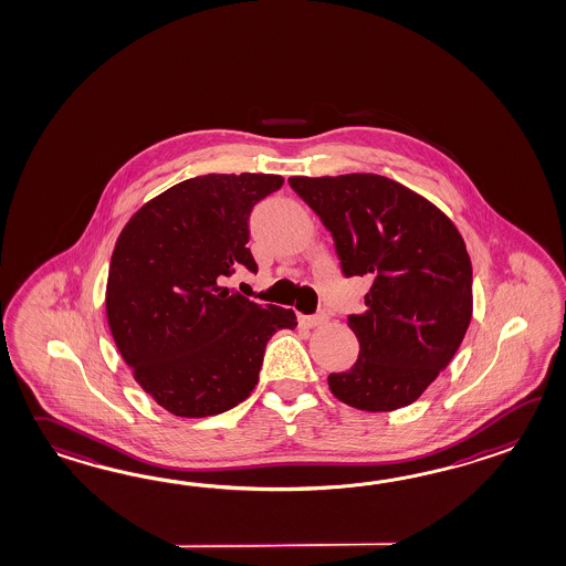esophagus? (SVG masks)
Segmentation results:
<instances>
[{
	"instance_id": "1",
	"label": "esophagus",
	"mask_w": 566,
	"mask_h": 566,
	"mask_svg": "<svg viewBox=\"0 0 566 566\" xmlns=\"http://www.w3.org/2000/svg\"><path fill=\"white\" fill-rule=\"evenodd\" d=\"M327 323V314H302L298 316V325L302 328H314Z\"/></svg>"
}]
</instances>
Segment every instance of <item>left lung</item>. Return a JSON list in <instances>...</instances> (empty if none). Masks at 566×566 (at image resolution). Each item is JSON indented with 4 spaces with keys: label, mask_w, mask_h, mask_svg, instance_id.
<instances>
[{
    "label": "left lung",
    "mask_w": 566,
    "mask_h": 566,
    "mask_svg": "<svg viewBox=\"0 0 566 566\" xmlns=\"http://www.w3.org/2000/svg\"><path fill=\"white\" fill-rule=\"evenodd\" d=\"M290 187L335 239L347 277L369 276L352 369L331 374L340 402L390 412L416 402L451 364L473 314V270L451 219L379 175L290 176Z\"/></svg>",
    "instance_id": "obj_1"
}]
</instances>
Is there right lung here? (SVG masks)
I'll list each match as a JSON object with an SVG mask.
<instances>
[{"instance_id": "1", "label": "right lung", "mask_w": 566, "mask_h": 566, "mask_svg": "<svg viewBox=\"0 0 566 566\" xmlns=\"http://www.w3.org/2000/svg\"><path fill=\"white\" fill-rule=\"evenodd\" d=\"M277 175H207L178 182L132 214L115 241L105 311L134 379L170 415L205 418L252 394L268 340L296 314L227 294L235 268L258 272L250 213Z\"/></svg>"}]
</instances>
